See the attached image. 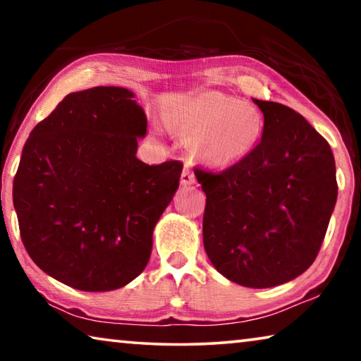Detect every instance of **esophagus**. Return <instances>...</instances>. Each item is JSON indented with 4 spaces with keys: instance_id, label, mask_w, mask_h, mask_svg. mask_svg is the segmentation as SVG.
<instances>
[{
    "instance_id": "obj_1",
    "label": "esophagus",
    "mask_w": 361,
    "mask_h": 361,
    "mask_svg": "<svg viewBox=\"0 0 361 361\" xmlns=\"http://www.w3.org/2000/svg\"><path fill=\"white\" fill-rule=\"evenodd\" d=\"M195 183V175L192 172V169L189 166H185L181 172V185L183 186H189V185H194Z\"/></svg>"
}]
</instances>
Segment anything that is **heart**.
<instances>
[{
    "label": "heart",
    "instance_id": "1",
    "mask_svg": "<svg viewBox=\"0 0 361 361\" xmlns=\"http://www.w3.org/2000/svg\"><path fill=\"white\" fill-rule=\"evenodd\" d=\"M194 151L213 167H228L255 149L262 133V118L248 103L221 92L197 97L191 116Z\"/></svg>",
    "mask_w": 361,
    "mask_h": 361
}]
</instances>
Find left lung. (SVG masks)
Segmentation results:
<instances>
[{
    "label": "left lung",
    "mask_w": 361,
    "mask_h": 361,
    "mask_svg": "<svg viewBox=\"0 0 361 361\" xmlns=\"http://www.w3.org/2000/svg\"><path fill=\"white\" fill-rule=\"evenodd\" d=\"M264 116L255 149L223 172L195 167L207 195L204 247L219 274L271 288L307 271L338 199L331 148L295 109L253 99Z\"/></svg>",
    "instance_id": "8db88e82"
}]
</instances>
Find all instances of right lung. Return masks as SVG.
Wrapping results in <instances>:
<instances>
[{"label":"right lung","mask_w":361,"mask_h":361,"mask_svg":"<svg viewBox=\"0 0 361 361\" xmlns=\"http://www.w3.org/2000/svg\"><path fill=\"white\" fill-rule=\"evenodd\" d=\"M124 87L73 92L23 146L12 199L23 247L41 271L82 291H111L143 272L152 231L183 162L135 156L146 114Z\"/></svg>","instance_id":"right-lung-1"}]
</instances>
